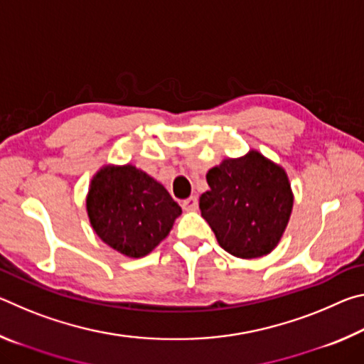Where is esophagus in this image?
Returning a JSON list of instances; mask_svg holds the SVG:
<instances>
[{"instance_id": "34e87169", "label": "esophagus", "mask_w": 364, "mask_h": 364, "mask_svg": "<svg viewBox=\"0 0 364 364\" xmlns=\"http://www.w3.org/2000/svg\"><path fill=\"white\" fill-rule=\"evenodd\" d=\"M181 205H183L184 210L194 212V210H197V205H199V204H197V197H196V196H191L189 199H184V200H183Z\"/></svg>"}]
</instances>
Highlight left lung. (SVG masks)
I'll use <instances>...</instances> for the list:
<instances>
[{
    "instance_id": "8db88e82",
    "label": "left lung",
    "mask_w": 364,
    "mask_h": 364,
    "mask_svg": "<svg viewBox=\"0 0 364 364\" xmlns=\"http://www.w3.org/2000/svg\"><path fill=\"white\" fill-rule=\"evenodd\" d=\"M199 208L218 244L239 258L269 254L284 232L294 196L286 171L250 151L208 170Z\"/></svg>"
}]
</instances>
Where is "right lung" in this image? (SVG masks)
<instances>
[{
  "label": "right lung",
  "instance_id": "obj_1",
  "mask_svg": "<svg viewBox=\"0 0 364 364\" xmlns=\"http://www.w3.org/2000/svg\"><path fill=\"white\" fill-rule=\"evenodd\" d=\"M86 210L97 236L132 258L149 254L181 215L168 191L133 165L97 171L86 197Z\"/></svg>",
  "mask_w": 364,
  "mask_h": 364
}]
</instances>
